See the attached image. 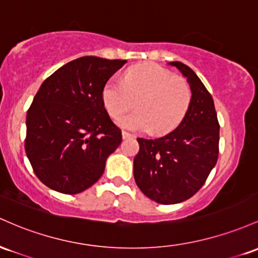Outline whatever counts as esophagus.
<instances>
[{
    "instance_id": "esophagus-1",
    "label": "esophagus",
    "mask_w": 258,
    "mask_h": 258,
    "mask_svg": "<svg viewBox=\"0 0 258 258\" xmlns=\"http://www.w3.org/2000/svg\"><path fill=\"white\" fill-rule=\"evenodd\" d=\"M121 137H123V139H129V138H134V135L130 134V133L125 132V130H124V132L121 133Z\"/></svg>"
}]
</instances>
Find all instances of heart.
<instances>
[{"label":"heart","instance_id":"obj_1","mask_svg":"<svg viewBox=\"0 0 258 258\" xmlns=\"http://www.w3.org/2000/svg\"><path fill=\"white\" fill-rule=\"evenodd\" d=\"M192 91L187 80L156 63L128 69L123 82L109 80L103 86L102 102L112 118H118L134 102L138 111L118 119L124 129L163 134L176 128L191 105Z\"/></svg>","mask_w":258,"mask_h":258}]
</instances>
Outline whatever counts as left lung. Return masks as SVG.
Listing matches in <instances>:
<instances>
[{
    "label": "left lung",
    "mask_w": 258,
    "mask_h": 258,
    "mask_svg": "<svg viewBox=\"0 0 258 258\" xmlns=\"http://www.w3.org/2000/svg\"><path fill=\"white\" fill-rule=\"evenodd\" d=\"M186 78L191 105L181 123L158 139L138 138L134 178L139 189L157 204L173 205L195 195L216 166L219 123L213 98L195 72L181 62H169Z\"/></svg>",
    "instance_id": "left-lung-1"
}]
</instances>
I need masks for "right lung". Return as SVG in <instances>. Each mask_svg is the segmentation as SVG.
Wrapping results in <instances>:
<instances>
[{"instance_id":"1","label":"right lung","mask_w":258,"mask_h":258,"mask_svg":"<svg viewBox=\"0 0 258 258\" xmlns=\"http://www.w3.org/2000/svg\"><path fill=\"white\" fill-rule=\"evenodd\" d=\"M125 59L85 56L50 75L27 113L25 152L37 178L73 195L94 185L121 132L102 102L103 86Z\"/></svg>"}]
</instances>
